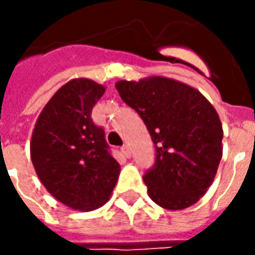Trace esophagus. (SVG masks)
I'll return each mask as SVG.
<instances>
[{"label":"esophagus","mask_w":255,"mask_h":255,"mask_svg":"<svg viewBox=\"0 0 255 255\" xmlns=\"http://www.w3.org/2000/svg\"><path fill=\"white\" fill-rule=\"evenodd\" d=\"M122 151L124 153V155H126L127 158H129V157H131V150H129V146H128V144H124V146H123Z\"/></svg>","instance_id":"1"}]
</instances>
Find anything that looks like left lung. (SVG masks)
<instances>
[{"label": "left lung", "instance_id": "8db88e82", "mask_svg": "<svg viewBox=\"0 0 255 255\" xmlns=\"http://www.w3.org/2000/svg\"><path fill=\"white\" fill-rule=\"evenodd\" d=\"M116 89L155 144V165L143 177L151 201L166 210L197 203L223 157V126L213 105L197 89L165 76L119 80Z\"/></svg>", "mask_w": 255, "mask_h": 255}]
</instances>
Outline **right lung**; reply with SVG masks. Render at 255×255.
<instances>
[{"label": "right lung", "mask_w": 255, "mask_h": 255, "mask_svg": "<svg viewBox=\"0 0 255 255\" xmlns=\"http://www.w3.org/2000/svg\"><path fill=\"white\" fill-rule=\"evenodd\" d=\"M105 90L91 79L67 82L42 109L31 136V161L39 180L73 210L104 206L120 175L104 129L91 120V111Z\"/></svg>", "instance_id": "1"}]
</instances>
